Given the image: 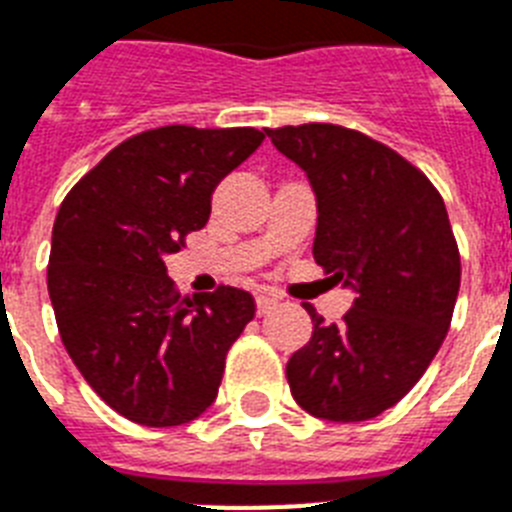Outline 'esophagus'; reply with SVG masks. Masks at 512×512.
<instances>
[{"label": "esophagus", "instance_id": "obj_1", "mask_svg": "<svg viewBox=\"0 0 512 512\" xmlns=\"http://www.w3.org/2000/svg\"><path fill=\"white\" fill-rule=\"evenodd\" d=\"M278 307V299L270 294H257V315L263 317Z\"/></svg>", "mask_w": 512, "mask_h": 512}]
</instances>
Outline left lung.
Instances as JSON below:
<instances>
[{"mask_svg": "<svg viewBox=\"0 0 512 512\" xmlns=\"http://www.w3.org/2000/svg\"><path fill=\"white\" fill-rule=\"evenodd\" d=\"M317 197L315 263L356 291L286 364L294 401L328 422H364L427 372L453 320L461 255L440 192L393 148L341 124L265 130Z\"/></svg>", "mask_w": 512, "mask_h": 512, "instance_id": "8db88e82", "label": "left lung"}]
</instances>
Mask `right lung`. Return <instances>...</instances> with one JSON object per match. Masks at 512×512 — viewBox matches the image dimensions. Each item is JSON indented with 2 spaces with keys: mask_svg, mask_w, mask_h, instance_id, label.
<instances>
[{
  "mask_svg": "<svg viewBox=\"0 0 512 512\" xmlns=\"http://www.w3.org/2000/svg\"><path fill=\"white\" fill-rule=\"evenodd\" d=\"M263 140L255 127L145 130L64 197L46 273L59 336L90 388L130 422L176 427L216 401L255 299L234 286L182 296L163 257L203 229L218 182Z\"/></svg>",
  "mask_w": 512,
  "mask_h": 512,
  "instance_id": "1",
  "label": "right lung"
}]
</instances>
